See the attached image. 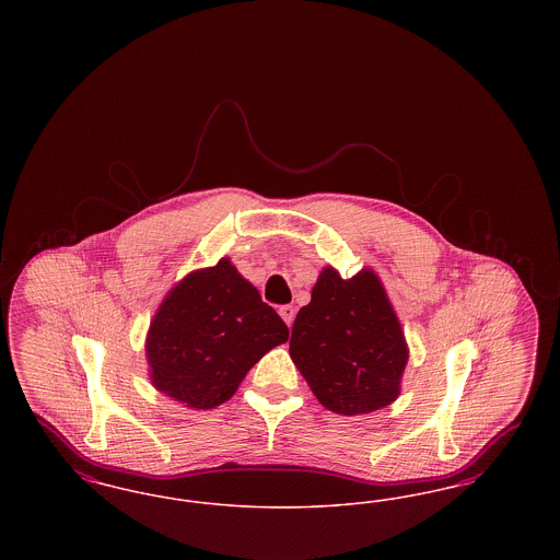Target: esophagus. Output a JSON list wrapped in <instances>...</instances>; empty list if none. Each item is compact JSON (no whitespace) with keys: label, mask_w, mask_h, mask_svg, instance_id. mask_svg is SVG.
Returning a JSON list of instances; mask_svg holds the SVG:
<instances>
[{"label":"esophagus","mask_w":560,"mask_h":560,"mask_svg":"<svg viewBox=\"0 0 560 560\" xmlns=\"http://www.w3.org/2000/svg\"><path fill=\"white\" fill-rule=\"evenodd\" d=\"M279 315H281V319L288 323V327H292L293 319H295V308H293L292 304H283L279 308Z\"/></svg>","instance_id":"34e87169"}]
</instances>
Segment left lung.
<instances>
[{"instance_id": "8db88e82", "label": "left lung", "mask_w": 560, "mask_h": 560, "mask_svg": "<svg viewBox=\"0 0 560 560\" xmlns=\"http://www.w3.org/2000/svg\"><path fill=\"white\" fill-rule=\"evenodd\" d=\"M290 354L323 407L363 416L399 397L409 348L380 277L325 267L293 320Z\"/></svg>"}]
</instances>
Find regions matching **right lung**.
<instances>
[{
    "instance_id": "right-lung-1",
    "label": "right lung",
    "mask_w": 560,
    "mask_h": 560,
    "mask_svg": "<svg viewBox=\"0 0 560 560\" xmlns=\"http://www.w3.org/2000/svg\"><path fill=\"white\" fill-rule=\"evenodd\" d=\"M290 329L229 258L192 270L161 302L147 334L153 386L192 409L231 399Z\"/></svg>"
}]
</instances>
